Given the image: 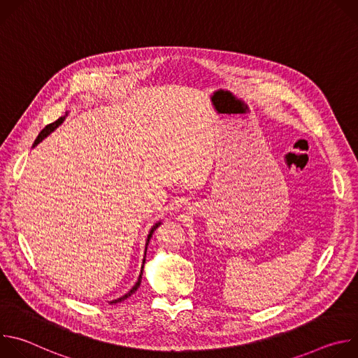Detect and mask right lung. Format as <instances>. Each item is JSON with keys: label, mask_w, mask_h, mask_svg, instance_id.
Instances as JSON below:
<instances>
[{"label": "right lung", "mask_w": 358, "mask_h": 358, "mask_svg": "<svg viewBox=\"0 0 358 358\" xmlns=\"http://www.w3.org/2000/svg\"><path fill=\"white\" fill-rule=\"evenodd\" d=\"M68 116V112H66V115L64 116V117H59L57 122H54V123H50V124H48V126H45L42 130H41V133L38 134V137H36V140H35V143H34V147L39 143V141H42L46 136H49L50 133H52L58 126H61L62 123H64V120H65V117ZM162 222H157L155 227L151 228V231H150V234H148V236H147V241H145V252H147V246H148V242H150V238H151V235H152V232H155L156 229H157V227L160 225ZM145 252H144V259H143V266H141V272H140V276H138V279H137V282H136V285L130 289V292H127L124 296H122V297H119V299H116V300H112L110 303H117V301H123V300H126L129 296H131L137 289H138V286H140V283H141V275H143V268H144V262H145Z\"/></svg>", "instance_id": "add662e5"}]
</instances>
